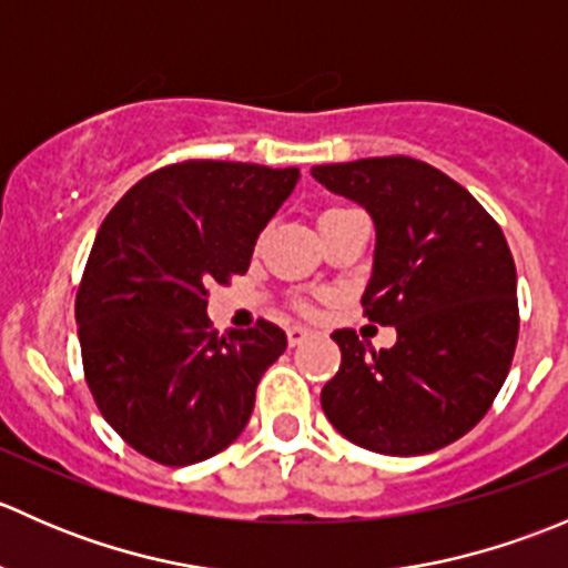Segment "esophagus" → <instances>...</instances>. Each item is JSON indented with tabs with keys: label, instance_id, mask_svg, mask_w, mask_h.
Returning a JSON list of instances; mask_svg holds the SVG:
<instances>
[{
	"label": "esophagus",
	"instance_id": "34e87169",
	"mask_svg": "<svg viewBox=\"0 0 568 568\" xmlns=\"http://www.w3.org/2000/svg\"><path fill=\"white\" fill-rule=\"evenodd\" d=\"M307 337H313V332L305 329V326H296V324L288 326V346H291V348L302 346V343H305Z\"/></svg>",
	"mask_w": 568,
	"mask_h": 568
}]
</instances>
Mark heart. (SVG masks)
<instances>
[{"label": "heart", "mask_w": 568, "mask_h": 568, "mask_svg": "<svg viewBox=\"0 0 568 568\" xmlns=\"http://www.w3.org/2000/svg\"><path fill=\"white\" fill-rule=\"evenodd\" d=\"M296 311H300V313H311L313 305H311V302H296Z\"/></svg>", "instance_id": "b5f03b06"}]
</instances>
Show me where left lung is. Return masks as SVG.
<instances>
[{
  "mask_svg": "<svg viewBox=\"0 0 568 568\" xmlns=\"http://www.w3.org/2000/svg\"><path fill=\"white\" fill-rule=\"evenodd\" d=\"M313 178L374 216L363 316L398 332L393 348L371 354L354 329L332 335L341 368L321 390L324 415L374 454L445 448L489 412L517 352L506 236L462 183L420 159L321 164Z\"/></svg>",
  "mask_w": 568,
  "mask_h": 568,
  "instance_id": "left-lung-1",
  "label": "left lung"
}]
</instances>
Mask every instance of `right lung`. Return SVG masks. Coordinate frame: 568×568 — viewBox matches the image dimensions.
I'll return each mask as SVG.
<instances>
[{"label":"right lung","mask_w":568,"mask_h":568,"mask_svg":"<svg viewBox=\"0 0 568 568\" xmlns=\"http://www.w3.org/2000/svg\"><path fill=\"white\" fill-rule=\"evenodd\" d=\"M296 178L186 159L136 181L101 222L77 291L79 346L95 406L136 454L186 467L247 426L257 382L288 341L263 318L216 335L205 307L214 285L247 272Z\"/></svg>","instance_id":"1"}]
</instances>
